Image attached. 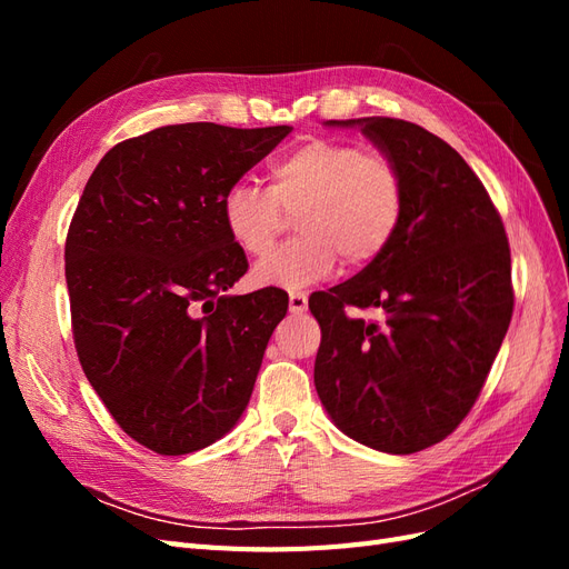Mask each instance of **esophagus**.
<instances>
[{
  "mask_svg": "<svg viewBox=\"0 0 569 569\" xmlns=\"http://www.w3.org/2000/svg\"><path fill=\"white\" fill-rule=\"evenodd\" d=\"M308 308V297L303 295V291H291L289 295V311L291 313H303Z\"/></svg>",
  "mask_w": 569,
  "mask_h": 569,
  "instance_id": "1",
  "label": "esophagus"
}]
</instances>
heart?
<instances>
[{"label": "heart", "mask_w": 569, "mask_h": 569, "mask_svg": "<svg viewBox=\"0 0 569 569\" xmlns=\"http://www.w3.org/2000/svg\"><path fill=\"white\" fill-rule=\"evenodd\" d=\"M300 211L295 243L253 268L261 287L301 289L325 280L339 258L363 268L382 256L401 228L406 180L385 153L313 137L270 166V189L234 182L220 203L222 226L247 256H264L284 212Z\"/></svg>", "instance_id": "b5f03b06"}]
</instances>
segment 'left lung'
<instances>
[{
    "label": "left lung",
    "mask_w": 569,
    "mask_h": 569,
    "mask_svg": "<svg viewBox=\"0 0 569 569\" xmlns=\"http://www.w3.org/2000/svg\"><path fill=\"white\" fill-rule=\"evenodd\" d=\"M358 126L406 180L401 228L349 282L308 301L325 326L316 389L343 435L408 456L468 416L512 318L510 247L485 184L441 137L399 118ZM377 307L382 326L346 308Z\"/></svg>",
    "instance_id": "left-lung-1"
}]
</instances>
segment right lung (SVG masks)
<instances>
[{"label": "right lung", "instance_id": "right-lung-1", "mask_svg": "<svg viewBox=\"0 0 569 569\" xmlns=\"http://www.w3.org/2000/svg\"><path fill=\"white\" fill-rule=\"evenodd\" d=\"M289 126L182 123L116 144L66 237L80 366L128 437L161 456L206 449L242 418L287 295L226 291L249 263L220 203Z\"/></svg>", "mask_w": 569, "mask_h": 569}]
</instances>
